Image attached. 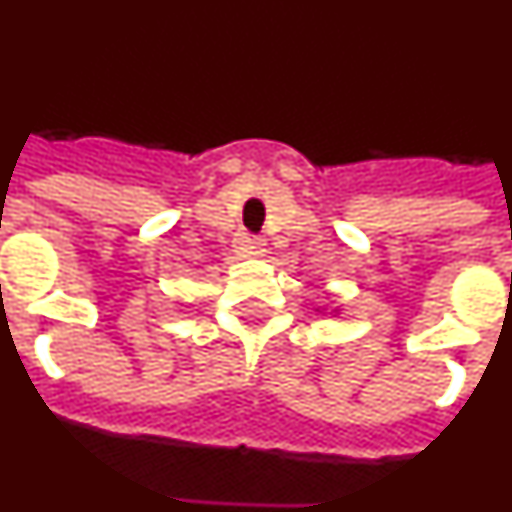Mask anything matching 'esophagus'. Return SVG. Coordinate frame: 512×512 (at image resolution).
Wrapping results in <instances>:
<instances>
[{
    "label": "esophagus",
    "mask_w": 512,
    "mask_h": 512,
    "mask_svg": "<svg viewBox=\"0 0 512 512\" xmlns=\"http://www.w3.org/2000/svg\"><path fill=\"white\" fill-rule=\"evenodd\" d=\"M235 248H238V253H243V256H264L266 241L261 235L241 233L238 235V241H235Z\"/></svg>",
    "instance_id": "34e87169"
}]
</instances>
